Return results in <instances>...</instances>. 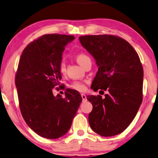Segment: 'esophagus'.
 <instances>
[{"mask_svg":"<svg viewBox=\"0 0 158 158\" xmlns=\"http://www.w3.org/2000/svg\"><path fill=\"white\" fill-rule=\"evenodd\" d=\"M81 97H82V98H83V101H86L87 98H86V95H85L83 94V93H82Z\"/></svg>","mask_w":158,"mask_h":158,"instance_id":"1","label":"esophagus"}]
</instances>
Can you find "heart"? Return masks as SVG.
Instances as JSON below:
<instances>
[{"label":"heart","instance_id":"heart-1","mask_svg":"<svg viewBox=\"0 0 158 158\" xmlns=\"http://www.w3.org/2000/svg\"><path fill=\"white\" fill-rule=\"evenodd\" d=\"M75 58H76L77 62L81 66H83V67L87 61L90 60V57H89L88 55H86L85 53H83V52H80V53L77 54V56H75ZM58 68L61 73L62 74L65 73L66 70V66H65V63H64L63 61H61L60 64H59ZM70 87H71L73 90L80 91V92L84 91L85 90V88H86L85 84L84 82H82V81H74L73 83H72V84L70 85Z\"/></svg>","mask_w":158,"mask_h":158}]
</instances>
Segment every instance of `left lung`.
<instances>
[{"label":"left lung","mask_w":158,"mask_h":158,"mask_svg":"<svg viewBox=\"0 0 158 158\" xmlns=\"http://www.w3.org/2000/svg\"><path fill=\"white\" fill-rule=\"evenodd\" d=\"M79 40L98 66L91 88L108 91L104 98L87 97L93 105L89 124L100 135H116L129 126L143 101V68L140 58L132 45L118 36L83 35Z\"/></svg>","instance_id":"1"}]
</instances>
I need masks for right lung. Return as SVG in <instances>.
Masks as SVG:
<instances>
[{"instance_id": "add662e5", "label": "right lung", "mask_w": 158, "mask_h": 158, "mask_svg": "<svg viewBox=\"0 0 158 158\" xmlns=\"http://www.w3.org/2000/svg\"><path fill=\"white\" fill-rule=\"evenodd\" d=\"M73 35H43L27 45L20 58L15 83L19 107L27 125L40 136L57 139L68 132L82 98L77 90L66 89L65 98L52 94L62 85L59 64Z\"/></svg>"}]
</instances>
